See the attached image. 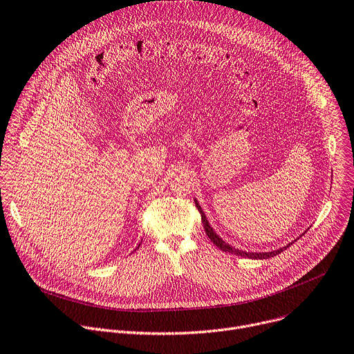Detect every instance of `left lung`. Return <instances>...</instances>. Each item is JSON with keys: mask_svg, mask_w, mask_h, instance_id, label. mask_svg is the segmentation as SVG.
<instances>
[{"mask_svg": "<svg viewBox=\"0 0 354 354\" xmlns=\"http://www.w3.org/2000/svg\"><path fill=\"white\" fill-rule=\"evenodd\" d=\"M195 203H196V207H198V210H199V213H201V216H202V223H203V229H205V232H206V234H207V237L213 241V244L214 245H217L220 250H223L224 252H232V254H234V255H240V257H247V259H251V260H266V259H270V257H274V255H278L279 252H282V251H285L289 245H292V243H289L288 245H285V247H281V248H278V250H274V251H270V252H251V251H243V250H239V248H234V247H232L230 244H227L226 241H224L221 237H218L217 234H216V232L210 227V224H209V221H207V218H206V214H205V212L202 210V207H201V205L198 203V201L195 199ZM305 234V233H304ZM302 234V236H304Z\"/></svg>", "mask_w": 354, "mask_h": 354, "instance_id": "8db88e82", "label": "left lung"}]
</instances>
